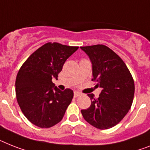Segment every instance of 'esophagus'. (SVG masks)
Masks as SVG:
<instances>
[{"instance_id":"34e87169","label":"esophagus","mask_w":150,"mask_h":150,"mask_svg":"<svg viewBox=\"0 0 150 150\" xmlns=\"http://www.w3.org/2000/svg\"><path fill=\"white\" fill-rule=\"evenodd\" d=\"M80 95H81V93H79V92H76V91H75V92H74V97H75V98H76V97H78V96H80Z\"/></svg>"}]
</instances>
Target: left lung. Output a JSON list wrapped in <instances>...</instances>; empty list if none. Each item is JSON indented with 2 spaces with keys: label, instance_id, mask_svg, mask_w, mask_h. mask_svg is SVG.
Wrapping results in <instances>:
<instances>
[{
  "label": "left lung",
  "instance_id": "8db88e82",
  "mask_svg": "<svg viewBox=\"0 0 150 150\" xmlns=\"http://www.w3.org/2000/svg\"><path fill=\"white\" fill-rule=\"evenodd\" d=\"M93 64L92 81L103 89L98 98L88 94L91 105L82 110L84 120L100 129L112 128L127 114L133 101L135 85L123 60L103 44L80 47Z\"/></svg>",
  "mask_w": 150,
  "mask_h": 150
}]
</instances>
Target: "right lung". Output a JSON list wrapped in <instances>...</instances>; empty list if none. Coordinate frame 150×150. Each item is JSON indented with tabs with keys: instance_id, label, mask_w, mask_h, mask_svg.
<instances>
[{
	"instance_id": "right-lung-1",
	"label": "right lung",
	"mask_w": 150,
	"mask_h": 150,
	"mask_svg": "<svg viewBox=\"0 0 150 150\" xmlns=\"http://www.w3.org/2000/svg\"><path fill=\"white\" fill-rule=\"evenodd\" d=\"M79 47L48 42L33 52L16 77V97L22 112L40 128H50L62 120L74 92L61 91L52 82L64 63Z\"/></svg>"
}]
</instances>
